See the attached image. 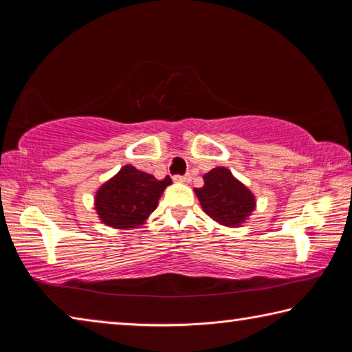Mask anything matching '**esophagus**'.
I'll use <instances>...</instances> for the list:
<instances>
[{"label":"esophagus","instance_id":"esophagus-1","mask_svg":"<svg viewBox=\"0 0 352 352\" xmlns=\"http://www.w3.org/2000/svg\"><path fill=\"white\" fill-rule=\"evenodd\" d=\"M174 180L178 182V183H189L190 177H189V174H186V175H175Z\"/></svg>","mask_w":352,"mask_h":352}]
</instances>
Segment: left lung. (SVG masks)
I'll return each instance as SVG.
<instances>
[{
    "label": "left lung",
    "mask_w": 352,
    "mask_h": 352,
    "mask_svg": "<svg viewBox=\"0 0 352 352\" xmlns=\"http://www.w3.org/2000/svg\"><path fill=\"white\" fill-rule=\"evenodd\" d=\"M204 186L194 190L204 211L216 222L233 228L254 210V195L226 168L211 169L204 175Z\"/></svg>",
    "instance_id": "left-lung-1"
}]
</instances>
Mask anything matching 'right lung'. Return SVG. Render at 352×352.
Instances as JSON below:
<instances>
[{
  "label": "right lung",
  "mask_w": 352,
  "mask_h": 352,
  "mask_svg": "<svg viewBox=\"0 0 352 352\" xmlns=\"http://www.w3.org/2000/svg\"><path fill=\"white\" fill-rule=\"evenodd\" d=\"M170 177L157 180L133 166H124L118 174L104 183L96 194L99 219L115 228H133L155 211Z\"/></svg>",
  "instance_id": "1"
}]
</instances>
